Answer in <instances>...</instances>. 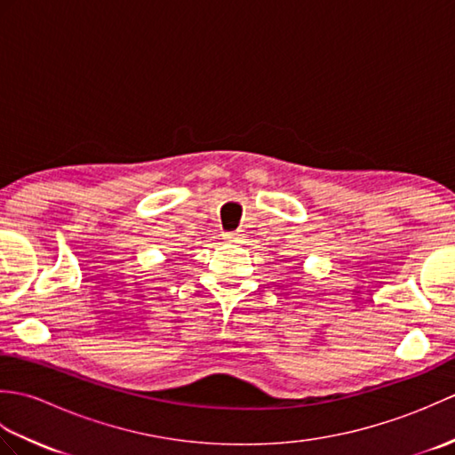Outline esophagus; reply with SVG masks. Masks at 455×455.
Returning <instances> with one entry per match:
<instances>
[{
  "label": "esophagus",
  "instance_id": "1",
  "mask_svg": "<svg viewBox=\"0 0 455 455\" xmlns=\"http://www.w3.org/2000/svg\"><path fill=\"white\" fill-rule=\"evenodd\" d=\"M225 238L228 240V243H238V240H240V235H238V233H227V235H225Z\"/></svg>",
  "mask_w": 455,
  "mask_h": 455
}]
</instances>
